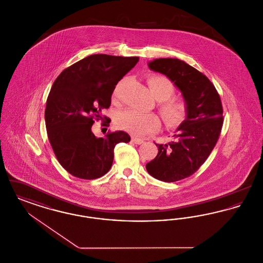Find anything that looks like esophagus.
Returning <instances> with one entry per match:
<instances>
[{
	"instance_id": "obj_1",
	"label": "esophagus",
	"mask_w": 263,
	"mask_h": 263,
	"mask_svg": "<svg viewBox=\"0 0 263 263\" xmlns=\"http://www.w3.org/2000/svg\"><path fill=\"white\" fill-rule=\"evenodd\" d=\"M132 142H133L134 144L141 145V144H143V143H144V140H143V139H140V138L132 137Z\"/></svg>"
}]
</instances>
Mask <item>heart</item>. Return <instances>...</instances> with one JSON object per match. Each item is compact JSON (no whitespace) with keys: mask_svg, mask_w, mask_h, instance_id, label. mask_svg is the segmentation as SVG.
I'll return each instance as SVG.
<instances>
[{"mask_svg":"<svg viewBox=\"0 0 263 263\" xmlns=\"http://www.w3.org/2000/svg\"><path fill=\"white\" fill-rule=\"evenodd\" d=\"M147 82L151 92L158 100V110L163 118V123L168 128H177L187 118L188 103L181 97H175V85L171 79L163 75L148 76ZM122 82L113 91V100H118L119 89ZM116 126L134 135L144 136L157 132L161 127V120L155 113H142L127 109L117 113L114 119Z\"/></svg>","mask_w":263,"mask_h":263,"instance_id":"heart-1","label":"heart"}]
</instances>
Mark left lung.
I'll return each mask as SVG.
<instances>
[{
	"mask_svg": "<svg viewBox=\"0 0 263 263\" xmlns=\"http://www.w3.org/2000/svg\"><path fill=\"white\" fill-rule=\"evenodd\" d=\"M153 71L166 76L182 92L189 111L174 140L156 144L159 153L146 164L153 177L164 182L186 178L199 170L216 146L224 122L220 95L203 73L175 58L149 63Z\"/></svg>",
	"mask_w": 263,
	"mask_h": 263,
	"instance_id": "1",
	"label": "left lung"
}]
</instances>
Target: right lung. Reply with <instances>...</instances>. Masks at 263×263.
Here are the masks:
<instances>
[{"instance_id":"right-lung-1","label":"right lung","mask_w":263,"mask_h":263,"mask_svg":"<svg viewBox=\"0 0 263 263\" xmlns=\"http://www.w3.org/2000/svg\"><path fill=\"white\" fill-rule=\"evenodd\" d=\"M139 57L106 54L88 56L66 68L55 80L45 108V125L51 147L63 167L73 176L96 179L111 167L114 147L130 142L123 131L98 138L95 121L109 126L102 116L111 103L117 83L137 64Z\"/></svg>"}]
</instances>
